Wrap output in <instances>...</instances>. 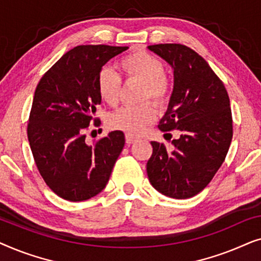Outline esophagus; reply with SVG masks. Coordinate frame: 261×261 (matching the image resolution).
<instances>
[{
	"label": "esophagus",
	"instance_id": "esophagus-1",
	"mask_svg": "<svg viewBox=\"0 0 261 261\" xmlns=\"http://www.w3.org/2000/svg\"><path fill=\"white\" fill-rule=\"evenodd\" d=\"M135 141H137V138H134L133 135H129V134L126 135V142H127V145L133 144V142H135Z\"/></svg>",
	"mask_w": 261,
	"mask_h": 261
}]
</instances>
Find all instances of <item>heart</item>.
Returning <instances> with one entry per match:
<instances>
[{
	"instance_id": "heart-1",
	"label": "heart",
	"mask_w": 261,
	"mask_h": 261,
	"mask_svg": "<svg viewBox=\"0 0 261 261\" xmlns=\"http://www.w3.org/2000/svg\"><path fill=\"white\" fill-rule=\"evenodd\" d=\"M119 67L127 80H134L144 84L141 98H149L156 105H164L169 96V81L164 76L165 66L156 57L148 52L139 51L123 57ZM97 91L103 102L109 106L117 105L121 91V80L112 70L102 69L97 76ZM155 117L152 105L145 103L139 107H123L108 117V124L113 129L122 130L129 135L141 134Z\"/></svg>"
}]
</instances>
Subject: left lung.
Wrapping results in <instances>:
<instances>
[{
	"mask_svg": "<svg viewBox=\"0 0 261 261\" xmlns=\"http://www.w3.org/2000/svg\"><path fill=\"white\" fill-rule=\"evenodd\" d=\"M147 48L173 70V90L159 129H176L179 135L172 140V149L151 142L148 179L167 197L190 198L210 183L229 149L233 138L229 97L220 78L194 49L180 44Z\"/></svg>",
	"mask_w": 261,
	"mask_h": 261,
	"instance_id": "1",
	"label": "left lung"
}]
</instances>
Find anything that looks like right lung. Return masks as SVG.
<instances>
[{
	"mask_svg": "<svg viewBox=\"0 0 261 261\" xmlns=\"http://www.w3.org/2000/svg\"><path fill=\"white\" fill-rule=\"evenodd\" d=\"M127 48L77 46L42 76L35 89L28 141L45 183L66 201L81 202L99 194L123 149L121 130L110 132L94 145L85 140V132L97 120L99 71Z\"/></svg>",
	"mask_w": 261,
	"mask_h": 261,
	"instance_id": "obj_1",
	"label": "right lung"
}]
</instances>
